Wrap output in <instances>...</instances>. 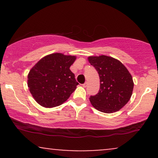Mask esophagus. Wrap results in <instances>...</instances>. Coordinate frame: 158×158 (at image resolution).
I'll return each mask as SVG.
<instances>
[{"instance_id":"1","label":"esophagus","mask_w":158,"mask_h":158,"mask_svg":"<svg viewBox=\"0 0 158 158\" xmlns=\"http://www.w3.org/2000/svg\"><path fill=\"white\" fill-rule=\"evenodd\" d=\"M82 86L84 87V88H86V87L88 86V82H87V81H85V82L84 83V84L82 85Z\"/></svg>"}]
</instances>
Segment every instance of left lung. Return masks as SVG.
Here are the masks:
<instances>
[{
	"instance_id": "8db88e82",
	"label": "left lung",
	"mask_w": 158,
	"mask_h": 158,
	"mask_svg": "<svg viewBox=\"0 0 158 158\" xmlns=\"http://www.w3.org/2000/svg\"><path fill=\"white\" fill-rule=\"evenodd\" d=\"M88 61L100 79L98 94L90 97L92 106L108 114L121 109L129 101L134 88L128 70L120 61L107 56H90Z\"/></svg>"
}]
</instances>
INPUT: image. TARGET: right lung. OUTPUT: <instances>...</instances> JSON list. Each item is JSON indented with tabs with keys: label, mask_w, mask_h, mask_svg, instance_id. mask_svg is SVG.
<instances>
[{
	"label": "right lung",
	"mask_w": 158,
	"mask_h": 158,
	"mask_svg": "<svg viewBox=\"0 0 158 158\" xmlns=\"http://www.w3.org/2000/svg\"><path fill=\"white\" fill-rule=\"evenodd\" d=\"M76 56L53 53L41 59L28 74L29 90L35 100L45 108L64 102L79 85L70 67Z\"/></svg>",
	"instance_id": "obj_1"
}]
</instances>
